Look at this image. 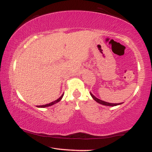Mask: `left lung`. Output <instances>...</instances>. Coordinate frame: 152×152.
I'll return each mask as SVG.
<instances>
[{"label":"left lung","instance_id":"1","mask_svg":"<svg viewBox=\"0 0 152 152\" xmlns=\"http://www.w3.org/2000/svg\"><path fill=\"white\" fill-rule=\"evenodd\" d=\"M90 94H91V97H93V99H94L95 101H96L97 103L101 104H102V105L109 106V107H115V106H118V105H120V104H122V103H118V104H113V103H109V102H107L102 101V100H101V99H98V98H97V97H95L94 95H93L91 93H90Z\"/></svg>","mask_w":152,"mask_h":152}]
</instances>
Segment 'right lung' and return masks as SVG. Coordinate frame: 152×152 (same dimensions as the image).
I'll list each match as a JSON object with an SVG mask.
<instances>
[{"label":"right lung","mask_w":152,"mask_h":152,"mask_svg":"<svg viewBox=\"0 0 152 152\" xmlns=\"http://www.w3.org/2000/svg\"><path fill=\"white\" fill-rule=\"evenodd\" d=\"M63 96H64V94H62L61 95V96L59 97V99H57V100H55V101H54V102H50V103H49V104H45V105H41V106H37V107H40V108H45V107H50V106H52V105H53V104H56V103H57V102H59L61 100V99H62V97H63Z\"/></svg>","instance_id":"right-lung-1"}]
</instances>
